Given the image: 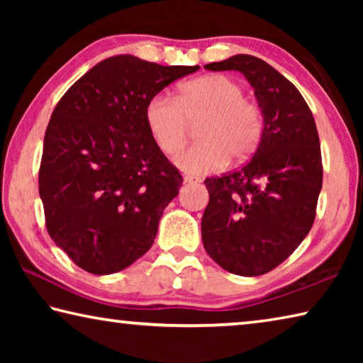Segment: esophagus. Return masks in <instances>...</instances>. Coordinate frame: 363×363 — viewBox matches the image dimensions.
<instances>
[{
	"label": "esophagus",
	"instance_id": "obj_1",
	"mask_svg": "<svg viewBox=\"0 0 363 363\" xmlns=\"http://www.w3.org/2000/svg\"><path fill=\"white\" fill-rule=\"evenodd\" d=\"M184 182H186V184H190V182H200V179H199V177H195V176L186 174V176H184Z\"/></svg>",
	"mask_w": 363,
	"mask_h": 363
}]
</instances>
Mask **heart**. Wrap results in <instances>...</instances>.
<instances>
[{"label":"heart","mask_w":363,"mask_h":363,"mask_svg":"<svg viewBox=\"0 0 363 363\" xmlns=\"http://www.w3.org/2000/svg\"><path fill=\"white\" fill-rule=\"evenodd\" d=\"M201 140L177 157L189 174H205L229 162L253 155L262 138V112L257 102L245 97L235 79L211 73L177 86L173 99L153 96L145 104L144 120L153 143L164 155L179 153L189 138V123L196 120Z\"/></svg>","instance_id":"1"}]
</instances>
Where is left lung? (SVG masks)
Segmentation results:
<instances>
[{
    "label": "left lung",
    "mask_w": 363,
    "mask_h": 363,
    "mask_svg": "<svg viewBox=\"0 0 363 363\" xmlns=\"http://www.w3.org/2000/svg\"><path fill=\"white\" fill-rule=\"evenodd\" d=\"M205 69L242 72L264 116L250 162L205 179L210 201L201 219V240L214 262L256 277L284 262L314 224L323 177L320 140L296 86L262 59L237 54Z\"/></svg>",
    "instance_id": "8db88e82"
}]
</instances>
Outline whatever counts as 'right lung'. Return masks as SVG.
<instances>
[{"mask_svg": "<svg viewBox=\"0 0 363 363\" xmlns=\"http://www.w3.org/2000/svg\"><path fill=\"white\" fill-rule=\"evenodd\" d=\"M199 69L113 56L77 79L54 108L40 196L48 233L86 272H118L153 245L182 176L153 143L144 108Z\"/></svg>", "mask_w": 363, "mask_h": 363, "instance_id": "right-lung-1", "label": "right lung"}]
</instances>
